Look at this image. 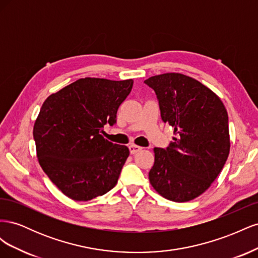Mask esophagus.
Segmentation results:
<instances>
[{
    "mask_svg": "<svg viewBox=\"0 0 258 258\" xmlns=\"http://www.w3.org/2000/svg\"><path fill=\"white\" fill-rule=\"evenodd\" d=\"M141 150H142L141 146H138V145H135V144H131L129 146V151H130L131 154H136V153L140 152Z\"/></svg>",
    "mask_w": 258,
    "mask_h": 258,
    "instance_id": "obj_1",
    "label": "esophagus"
}]
</instances>
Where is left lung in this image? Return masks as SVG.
Here are the masks:
<instances>
[{
    "label": "left lung",
    "instance_id": "obj_1",
    "mask_svg": "<svg viewBox=\"0 0 258 258\" xmlns=\"http://www.w3.org/2000/svg\"><path fill=\"white\" fill-rule=\"evenodd\" d=\"M144 83L156 93L162 121L176 135L166 148H154L150 182L168 200H192L209 188L227 160V111L212 90L189 76L166 73Z\"/></svg>",
    "mask_w": 258,
    "mask_h": 258
}]
</instances>
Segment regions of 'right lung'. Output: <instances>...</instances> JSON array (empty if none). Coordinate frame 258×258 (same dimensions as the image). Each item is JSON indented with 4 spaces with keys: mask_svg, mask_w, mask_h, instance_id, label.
I'll use <instances>...</instances> for the list:
<instances>
[{
    "mask_svg": "<svg viewBox=\"0 0 258 258\" xmlns=\"http://www.w3.org/2000/svg\"><path fill=\"white\" fill-rule=\"evenodd\" d=\"M134 81L86 77L52 93L34 123L37 158L44 172L66 196L88 201L117 184L129 148L102 135L116 123L119 105Z\"/></svg>",
    "mask_w": 258,
    "mask_h": 258,
    "instance_id": "obj_1",
    "label": "right lung"
}]
</instances>
